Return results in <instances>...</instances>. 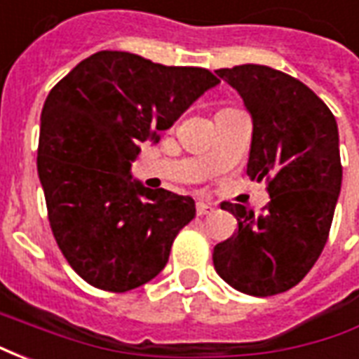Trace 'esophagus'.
<instances>
[{"label":"esophagus","mask_w":359,"mask_h":359,"mask_svg":"<svg viewBox=\"0 0 359 359\" xmlns=\"http://www.w3.org/2000/svg\"><path fill=\"white\" fill-rule=\"evenodd\" d=\"M213 210H215V205H213V203H208V202L196 203V211H198V215H208V213H211Z\"/></svg>","instance_id":"1"}]
</instances>
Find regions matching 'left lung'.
<instances>
[{
  "label": "left lung",
  "instance_id": "obj_1",
  "mask_svg": "<svg viewBox=\"0 0 359 359\" xmlns=\"http://www.w3.org/2000/svg\"><path fill=\"white\" fill-rule=\"evenodd\" d=\"M231 84L252 117L248 177L267 184L271 202L256 215L221 203L238 233L213 250L225 283L250 296L292 288L321 256L342 184L339 126L311 90L265 65L215 71Z\"/></svg>",
  "mask_w": 359,
  "mask_h": 359
}]
</instances>
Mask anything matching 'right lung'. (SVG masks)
<instances>
[{
	"label": "right lung",
	"mask_w": 359,
	"mask_h": 359,
	"mask_svg": "<svg viewBox=\"0 0 359 359\" xmlns=\"http://www.w3.org/2000/svg\"><path fill=\"white\" fill-rule=\"evenodd\" d=\"M219 79L126 51H97L51 88L40 117L38 177L51 231L86 283L126 292L157 277L194 200L149 190L130 165Z\"/></svg>",
	"instance_id": "obj_1"
}]
</instances>
